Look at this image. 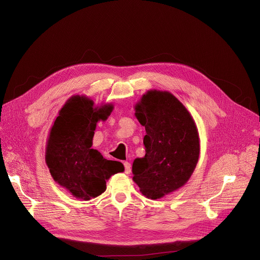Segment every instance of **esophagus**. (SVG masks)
Returning a JSON list of instances; mask_svg holds the SVG:
<instances>
[{
    "mask_svg": "<svg viewBox=\"0 0 260 260\" xmlns=\"http://www.w3.org/2000/svg\"><path fill=\"white\" fill-rule=\"evenodd\" d=\"M132 171V167H131V163L129 162H124V172L126 174H129Z\"/></svg>",
    "mask_w": 260,
    "mask_h": 260,
    "instance_id": "obj_1",
    "label": "esophagus"
}]
</instances>
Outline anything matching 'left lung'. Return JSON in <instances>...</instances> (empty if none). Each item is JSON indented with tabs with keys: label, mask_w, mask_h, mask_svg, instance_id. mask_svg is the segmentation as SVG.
Instances as JSON below:
<instances>
[{
	"label": "left lung",
	"mask_w": 260,
	"mask_h": 260,
	"mask_svg": "<svg viewBox=\"0 0 260 260\" xmlns=\"http://www.w3.org/2000/svg\"><path fill=\"white\" fill-rule=\"evenodd\" d=\"M145 127V156L133 163V180L148 199H159L183 186L199 158V136L184 105L169 91L148 90L135 105Z\"/></svg>",
	"instance_id": "1"
}]
</instances>
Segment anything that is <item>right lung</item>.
I'll use <instances>...</instances> for the list:
<instances>
[{"label": "right lung", "instance_id": "add662e5", "mask_svg": "<svg viewBox=\"0 0 260 260\" xmlns=\"http://www.w3.org/2000/svg\"><path fill=\"white\" fill-rule=\"evenodd\" d=\"M113 108L112 104L94 107L85 95H74L50 129L46 165L53 180L78 199L98 197L106 189V180L124 171L121 162L107 160L91 148L98 121H105Z\"/></svg>", "mask_w": 260, "mask_h": 260}]
</instances>
